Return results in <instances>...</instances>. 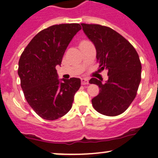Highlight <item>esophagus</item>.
I'll list each match as a JSON object with an SVG mask.
<instances>
[{"label": "esophagus", "instance_id": "obj_1", "mask_svg": "<svg viewBox=\"0 0 158 158\" xmlns=\"http://www.w3.org/2000/svg\"><path fill=\"white\" fill-rule=\"evenodd\" d=\"M81 83H82V85H88L89 82H88L87 78H82L81 79Z\"/></svg>", "mask_w": 158, "mask_h": 158}]
</instances>
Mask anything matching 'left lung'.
<instances>
[{
  "mask_svg": "<svg viewBox=\"0 0 158 158\" xmlns=\"http://www.w3.org/2000/svg\"><path fill=\"white\" fill-rule=\"evenodd\" d=\"M82 30L94 45L99 70H108L104 84L96 78L89 82L100 88L91 100L99 113L116 116L123 113L136 98L141 81L142 66L136 49L124 37L106 26L81 24Z\"/></svg>",
  "mask_w": 158,
  "mask_h": 158,
  "instance_id": "left-lung-1",
  "label": "left lung"
}]
</instances>
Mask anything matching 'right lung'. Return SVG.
I'll list each match as a JSON object with an SVG mask.
<instances>
[{
    "instance_id": "add662e5",
    "label": "right lung",
    "mask_w": 158,
    "mask_h": 158,
    "mask_svg": "<svg viewBox=\"0 0 158 158\" xmlns=\"http://www.w3.org/2000/svg\"><path fill=\"white\" fill-rule=\"evenodd\" d=\"M81 28L76 23L50 26L40 31L21 55L18 69L21 87L31 108L46 120L66 115L81 86L79 78L58 79L55 69Z\"/></svg>"
}]
</instances>
